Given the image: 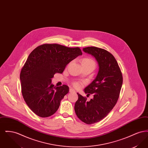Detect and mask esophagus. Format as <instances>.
Instances as JSON below:
<instances>
[{"label": "esophagus", "mask_w": 148, "mask_h": 148, "mask_svg": "<svg viewBox=\"0 0 148 148\" xmlns=\"http://www.w3.org/2000/svg\"><path fill=\"white\" fill-rule=\"evenodd\" d=\"M69 92H75V90L71 88V89H70V90H69Z\"/></svg>", "instance_id": "esophagus-1"}]
</instances>
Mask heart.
I'll return each mask as SVG.
<instances>
[{"instance_id": "heart-1", "label": "heart", "mask_w": 148, "mask_h": 148, "mask_svg": "<svg viewBox=\"0 0 148 148\" xmlns=\"http://www.w3.org/2000/svg\"><path fill=\"white\" fill-rule=\"evenodd\" d=\"M81 64H90V65H93L95 66L94 61L90 58H83L81 61ZM75 86L76 87H78L79 86V84L78 83H75Z\"/></svg>"}]
</instances>
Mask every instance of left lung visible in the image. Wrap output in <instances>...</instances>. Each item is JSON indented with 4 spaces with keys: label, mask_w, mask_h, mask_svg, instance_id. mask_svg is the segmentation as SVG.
Returning <instances> with one entry per match:
<instances>
[{
    "label": "left lung",
    "mask_w": 148,
    "mask_h": 148,
    "mask_svg": "<svg viewBox=\"0 0 148 148\" xmlns=\"http://www.w3.org/2000/svg\"><path fill=\"white\" fill-rule=\"evenodd\" d=\"M83 50L95 58L99 71L95 79L84 89L88 95L93 94V98L88 101L77 93L74 110L79 119L92 124L104 119L115 106L123 84V76L116 59L106 50L89 47Z\"/></svg>",
    "instance_id": "obj_1"
}]
</instances>
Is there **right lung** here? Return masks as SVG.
I'll return each instance as SVG.
<instances>
[{"label":"right lung","instance_id":"obj_1","mask_svg":"<svg viewBox=\"0 0 148 148\" xmlns=\"http://www.w3.org/2000/svg\"><path fill=\"white\" fill-rule=\"evenodd\" d=\"M82 55L78 47L56 44H43L31 52L21 69L20 80L23 98L36 115L46 118L56 112L69 87H55L51 79L56 73L62 74L71 60Z\"/></svg>","mask_w":148,"mask_h":148}]
</instances>
